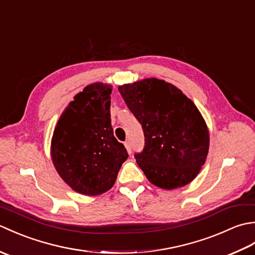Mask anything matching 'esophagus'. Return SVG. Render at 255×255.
<instances>
[{"label":"esophagus","instance_id":"1","mask_svg":"<svg viewBox=\"0 0 255 255\" xmlns=\"http://www.w3.org/2000/svg\"><path fill=\"white\" fill-rule=\"evenodd\" d=\"M125 144V148H126V150H127V152L130 154L131 153V148H130V143H129V141H126L124 143Z\"/></svg>","mask_w":255,"mask_h":255}]
</instances>
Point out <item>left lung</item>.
<instances>
[{
	"label": "left lung",
	"instance_id": "left-lung-1",
	"mask_svg": "<svg viewBox=\"0 0 255 255\" xmlns=\"http://www.w3.org/2000/svg\"><path fill=\"white\" fill-rule=\"evenodd\" d=\"M118 91L143 129L144 149L134 158L148 181L163 189L191 183L209 150L207 124L193 101L156 78L119 85Z\"/></svg>",
	"mask_w": 255,
	"mask_h": 255
}]
</instances>
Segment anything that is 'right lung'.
Returning <instances> with one entry per match:
<instances>
[{
    "label": "right lung",
    "instance_id": "1",
    "mask_svg": "<svg viewBox=\"0 0 255 255\" xmlns=\"http://www.w3.org/2000/svg\"><path fill=\"white\" fill-rule=\"evenodd\" d=\"M113 86L95 82L64 108L52 133L50 155L63 182L74 192L96 196L116 182L128 158L114 137L111 123Z\"/></svg>",
    "mask_w": 255,
    "mask_h": 255
}]
</instances>
